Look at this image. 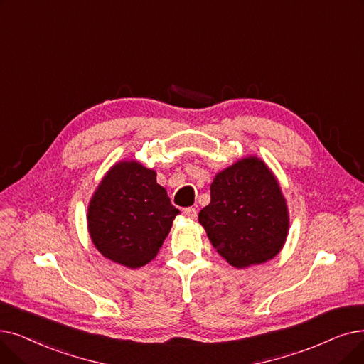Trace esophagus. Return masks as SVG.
<instances>
[{"label":"esophagus","mask_w":364,"mask_h":364,"mask_svg":"<svg viewBox=\"0 0 364 364\" xmlns=\"http://www.w3.org/2000/svg\"><path fill=\"white\" fill-rule=\"evenodd\" d=\"M184 215H186L187 218L195 220V218L198 217V211H196V208H193V207H188V208H184Z\"/></svg>","instance_id":"obj_1"}]
</instances>
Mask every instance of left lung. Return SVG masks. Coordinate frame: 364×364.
<instances>
[{
  "label": "left lung",
  "instance_id": "left-lung-1",
  "mask_svg": "<svg viewBox=\"0 0 364 364\" xmlns=\"http://www.w3.org/2000/svg\"><path fill=\"white\" fill-rule=\"evenodd\" d=\"M199 223L218 255L242 269L274 259L289 233V210L263 161L248 156L218 172Z\"/></svg>",
  "mask_w": 364,
  "mask_h": 364
}]
</instances>
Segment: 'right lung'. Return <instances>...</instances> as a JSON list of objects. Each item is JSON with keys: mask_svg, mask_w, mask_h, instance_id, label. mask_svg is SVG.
<instances>
[{"mask_svg": "<svg viewBox=\"0 0 364 364\" xmlns=\"http://www.w3.org/2000/svg\"><path fill=\"white\" fill-rule=\"evenodd\" d=\"M180 211L156 172L136 161H123L109 169L87 208V228L101 255L136 269L159 252L172 221Z\"/></svg>", "mask_w": 364, "mask_h": 364, "instance_id": "1", "label": "right lung"}]
</instances>
